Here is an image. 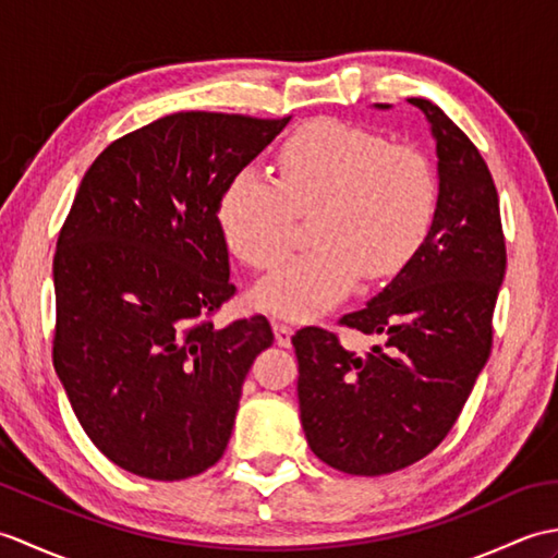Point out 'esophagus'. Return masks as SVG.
Returning <instances> with one entry per match:
<instances>
[{"mask_svg":"<svg viewBox=\"0 0 558 558\" xmlns=\"http://www.w3.org/2000/svg\"><path fill=\"white\" fill-rule=\"evenodd\" d=\"M272 330H276V340H278V345L288 348V345H290V338H292V330H294V326H292V324H288V322H276V324H272Z\"/></svg>","mask_w":558,"mask_h":558,"instance_id":"34e87169","label":"esophagus"}]
</instances>
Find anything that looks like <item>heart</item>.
<instances>
[{
    "label": "heart",
    "mask_w": 558,
    "mask_h": 558,
    "mask_svg": "<svg viewBox=\"0 0 558 558\" xmlns=\"http://www.w3.org/2000/svg\"><path fill=\"white\" fill-rule=\"evenodd\" d=\"M278 182L244 168L225 184L216 220L225 246L268 270L288 254L298 216H314L316 248L258 282L270 314L312 318L357 286L393 278L420 254L438 210V180L420 148L340 120L306 122L282 141Z\"/></svg>",
    "instance_id": "b5f03b06"
}]
</instances>
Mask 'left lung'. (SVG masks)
<instances>
[{
	"instance_id": "1",
	"label": "left lung",
	"mask_w": 558,
	"mask_h": 558,
	"mask_svg": "<svg viewBox=\"0 0 558 558\" xmlns=\"http://www.w3.org/2000/svg\"><path fill=\"white\" fill-rule=\"evenodd\" d=\"M426 114L438 156V210L420 254L338 326L381 336L366 357L333 330L292 336L300 417L318 460L348 475H388L429 456L453 429L494 340L506 276L499 194L477 146L441 108ZM386 108V105H378Z\"/></svg>"
}]
</instances>
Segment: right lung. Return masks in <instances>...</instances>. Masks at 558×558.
<instances>
[{"label": "right lung", "instance_id": "1", "mask_svg": "<svg viewBox=\"0 0 558 558\" xmlns=\"http://www.w3.org/2000/svg\"><path fill=\"white\" fill-rule=\"evenodd\" d=\"M288 122L160 117L93 160L59 230L54 372L90 441L138 477L216 465L244 378L272 345L264 314L213 326L236 292L216 208Z\"/></svg>", "mask_w": 558, "mask_h": 558}]
</instances>
